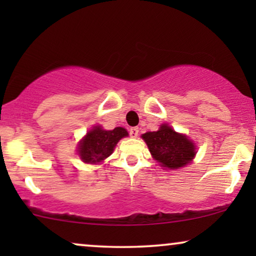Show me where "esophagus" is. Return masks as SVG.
<instances>
[{
    "mask_svg": "<svg viewBox=\"0 0 256 256\" xmlns=\"http://www.w3.org/2000/svg\"><path fill=\"white\" fill-rule=\"evenodd\" d=\"M138 132H140L138 127H132V128L129 129V134H130L132 138H138Z\"/></svg>",
    "mask_w": 256,
    "mask_h": 256,
    "instance_id": "1",
    "label": "esophagus"
}]
</instances>
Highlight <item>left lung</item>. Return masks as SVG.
Returning a JSON list of instances; mask_svg holds the SVG:
<instances>
[{
    "instance_id": "8db88e82",
    "label": "left lung",
    "mask_w": 256,
    "mask_h": 256,
    "mask_svg": "<svg viewBox=\"0 0 256 256\" xmlns=\"http://www.w3.org/2000/svg\"><path fill=\"white\" fill-rule=\"evenodd\" d=\"M149 152L160 166L166 169H180L191 163L196 156L194 143L186 135L174 132L164 124L156 132L142 135Z\"/></svg>"
}]
</instances>
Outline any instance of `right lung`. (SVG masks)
<instances>
[{
	"label": "right lung",
	"mask_w": 256,
	"mask_h": 256,
	"mask_svg": "<svg viewBox=\"0 0 256 256\" xmlns=\"http://www.w3.org/2000/svg\"><path fill=\"white\" fill-rule=\"evenodd\" d=\"M126 136H128V132L122 127L104 130L101 126H94L79 142L78 155L84 163H101L112 155L118 142Z\"/></svg>",
	"instance_id": "add662e5"
}]
</instances>
